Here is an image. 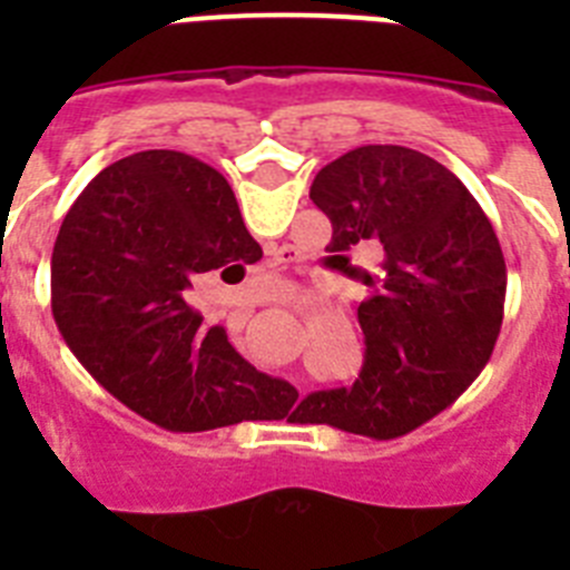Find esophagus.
<instances>
[{
  "instance_id": "1",
  "label": "esophagus",
  "mask_w": 570,
  "mask_h": 570,
  "mask_svg": "<svg viewBox=\"0 0 570 570\" xmlns=\"http://www.w3.org/2000/svg\"><path fill=\"white\" fill-rule=\"evenodd\" d=\"M274 259H276V265H288V262H294V254H291L288 248H279V250H274ZM288 299L291 296L274 294V302H279V305H285Z\"/></svg>"
}]
</instances>
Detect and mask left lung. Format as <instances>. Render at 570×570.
Wrapping results in <instances>:
<instances>
[{"instance_id": "1", "label": "left lung", "mask_w": 570, "mask_h": 570, "mask_svg": "<svg viewBox=\"0 0 570 570\" xmlns=\"http://www.w3.org/2000/svg\"><path fill=\"white\" fill-rule=\"evenodd\" d=\"M311 199L331 219L328 254L380 242L362 271L365 362L351 387L314 391L296 422L391 440L445 411L471 385L502 328L505 256L491 219L445 165L402 145H362L316 174Z\"/></svg>"}]
</instances>
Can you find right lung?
Wrapping results in <instances>:
<instances>
[{"label":"right lung","instance_id":"add662e5","mask_svg":"<svg viewBox=\"0 0 570 570\" xmlns=\"http://www.w3.org/2000/svg\"><path fill=\"white\" fill-rule=\"evenodd\" d=\"M256 259L219 170L179 150H139L99 170L65 214L50 308L88 374L156 425L194 434L282 420L294 385L256 371L188 305L196 276Z\"/></svg>","mask_w":570,"mask_h":570}]
</instances>
